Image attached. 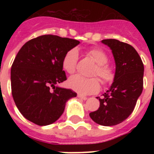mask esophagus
Segmentation results:
<instances>
[{"label":"esophagus","mask_w":154,"mask_h":154,"mask_svg":"<svg viewBox=\"0 0 154 154\" xmlns=\"http://www.w3.org/2000/svg\"><path fill=\"white\" fill-rule=\"evenodd\" d=\"M77 97H79L80 99H82V100H84V101H85V100H87V97H86L82 96V95H81V94H77Z\"/></svg>","instance_id":"34e87169"}]
</instances>
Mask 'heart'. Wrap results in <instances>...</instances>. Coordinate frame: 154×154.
<instances>
[{
  "label": "heart",
  "mask_w": 154,
  "mask_h": 154,
  "mask_svg": "<svg viewBox=\"0 0 154 154\" xmlns=\"http://www.w3.org/2000/svg\"><path fill=\"white\" fill-rule=\"evenodd\" d=\"M87 54L93 58L97 65L94 73L97 75L103 83L108 84L114 79V72L107 65L108 57L101 49L93 48L87 51ZM79 53L76 48H72L65 53L62 60V68L68 73L74 72L78 60ZM69 86L81 95L95 94L100 89V82L97 77H84L81 75H74L68 81Z\"/></svg>",
  "instance_id": "heart-1"
}]
</instances>
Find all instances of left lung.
I'll return each instance as SVG.
<instances>
[{
	"label": "left lung",
	"mask_w": 154,
	"mask_h": 154,
	"mask_svg": "<svg viewBox=\"0 0 154 154\" xmlns=\"http://www.w3.org/2000/svg\"><path fill=\"white\" fill-rule=\"evenodd\" d=\"M101 42L112 50L116 65L114 79L102 98L98 97L100 107L89 117L97 124L111 126L122 123L134 111L143 89L144 65L130 45L115 39Z\"/></svg>",
	"instance_id": "left-lung-1"
}]
</instances>
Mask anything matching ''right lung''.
Listing matches in <instances>:
<instances>
[{
  "mask_svg": "<svg viewBox=\"0 0 154 154\" xmlns=\"http://www.w3.org/2000/svg\"><path fill=\"white\" fill-rule=\"evenodd\" d=\"M79 41L43 35L26 42L11 69L12 95L17 107L29 122L53 124L62 115L65 104L77 94L57 86L66 78L62 68L65 53Z\"/></svg>",
  "mask_w": 154,
  "mask_h": 154,
  "instance_id": "1",
  "label": "right lung"
}]
</instances>
